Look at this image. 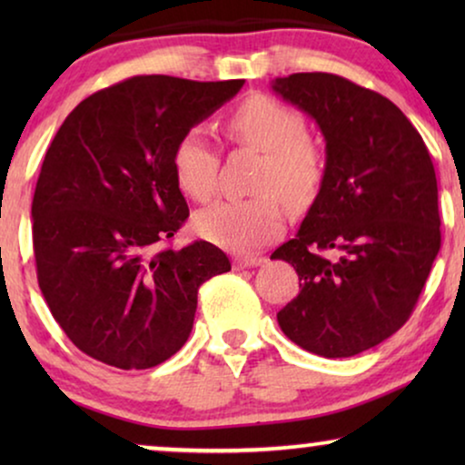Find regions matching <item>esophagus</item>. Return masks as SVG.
Here are the masks:
<instances>
[{
	"label": "esophagus",
	"mask_w": 465,
	"mask_h": 465,
	"mask_svg": "<svg viewBox=\"0 0 465 465\" xmlns=\"http://www.w3.org/2000/svg\"><path fill=\"white\" fill-rule=\"evenodd\" d=\"M264 264L262 256H237L234 258V266L237 269H253V266Z\"/></svg>",
	"instance_id": "1"
}]
</instances>
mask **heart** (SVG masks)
Returning <instances> with one entry per match:
<instances>
[{"label": "heart", "mask_w": 465, "mask_h": 465, "mask_svg": "<svg viewBox=\"0 0 465 465\" xmlns=\"http://www.w3.org/2000/svg\"><path fill=\"white\" fill-rule=\"evenodd\" d=\"M226 131L237 143L262 152L256 193L243 201H218L194 218V231L209 243L231 252L262 247L285 226L279 196L290 207H307L323 182V154L307 137L304 118L290 105L256 93L245 97L226 118ZM175 183L188 199L207 201L215 190L218 152L205 133L190 129L171 154Z\"/></svg>", "instance_id": "obj_1"}]
</instances>
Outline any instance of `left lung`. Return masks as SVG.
Returning a JSON list of instances; mask_svg holds the SVG:
<instances>
[{
    "label": "left lung",
    "instance_id": "1",
    "mask_svg": "<svg viewBox=\"0 0 465 465\" xmlns=\"http://www.w3.org/2000/svg\"><path fill=\"white\" fill-rule=\"evenodd\" d=\"M272 91L326 139L320 193L271 256L301 279L277 322L311 353L351 358L404 326L440 250L434 163L411 120L371 88L313 72L277 78Z\"/></svg>",
    "mask_w": 465,
    "mask_h": 465
}]
</instances>
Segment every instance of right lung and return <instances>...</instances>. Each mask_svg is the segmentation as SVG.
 I'll use <instances>...</instances> for the list:
<instances>
[{
	"label": "right lung",
	"instance_id": "obj_1",
	"mask_svg": "<svg viewBox=\"0 0 465 465\" xmlns=\"http://www.w3.org/2000/svg\"><path fill=\"white\" fill-rule=\"evenodd\" d=\"M241 86L135 75L93 93L56 131L31 203L37 283L91 358L123 371L169 360L193 332L201 283L231 271L207 241L167 245L190 213L171 154Z\"/></svg>",
	"mask_w": 465,
	"mask_h": 465
}]
</instances>
